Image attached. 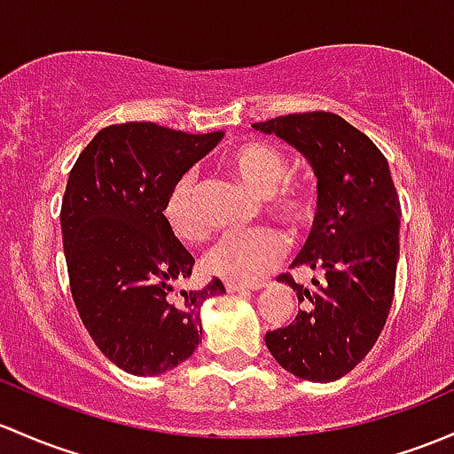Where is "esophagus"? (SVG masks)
Instances as JSON below:
<instances>
[{
  "instance_id": "obj_1",
  "label": "esophagus",
  "mask_w": 454,
  "mask_h": 454,
  "mask_svg": "<svg viewBox=\"0 0 454 454\" xmlns=\"http://www.w3.org/2000/svg\"><path fill=\"white\" fill-rule=\"evenodd\" d=\"M263 287H265L263 283H261V285H241V283H231V280L226 283V291H231V294H243V291H259Z\"/></svg>"
}]
</instances>
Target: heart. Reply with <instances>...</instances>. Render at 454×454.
<instances>
[{
  "mask_svg": "<svg viewBox=\"0 0 454 454\" xmlns=\"http://www.w3.org/2000/svg\"><path fill=\"white\" fill-rule=\"evenodd\" d=\"M223 165L254 193L263 195L265 208L287 223L291 232H302L315 217V193L309 184L289 180V160L267 141H243L223 156ZM163 219L171 235L183 243H198L207 235L195 202L191 174H180L167 189ZM287 254L283 232L271 226H256L219 237L204 254L207 274L241 285H259Z\"/></svg>",
  "mask_w": 454,
  "mask_h": 454,
  "instance_id": "b5f03b06",
  "label": "heart"
}]
</instances>
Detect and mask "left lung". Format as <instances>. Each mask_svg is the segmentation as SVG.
Instances as JSON below:
<instances>
[{
    "instance_id": "left-lung-1",
    "label": "left lung",
    "mask_w": 454,
    "mask_h": 454,
    "mask_svg": "<svg viewBox=\"0 0 454 454\" xmlns=\"http://www.w3.org/2000/svg\"><path fill=\"white\" fill-rule=\"evenodd\" d=\"M307 156L317 176L313 231L291 267L315 270L313 287L280 276L298 295L294 322L265 335L276 361L328 383L372 350L391 309L400 254V200L387 159L335 113H294L252 123Z\"/></svg>"
}]
</instances>
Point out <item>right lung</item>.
<instances>
[{
  "mask_svg": "<svg viewBox=\"0 0 454 454\" xmlns=\"http://www.w3.org/2000/svg\"><path fill=\"white\" fill-rule=\"evenodd\" d=\"M222 137L113 123L71 167L60 208L71 295L90 340L123 372L154 376L189 359L204 300L226 291L219 278L176 291L195 259L163 219L169 184Z\"/></svg>",
  "mask_w": 454,
  "mask_h": 454,
  "instance_id": "obj_1",
  "label": "right lung"
}]
</instances>
